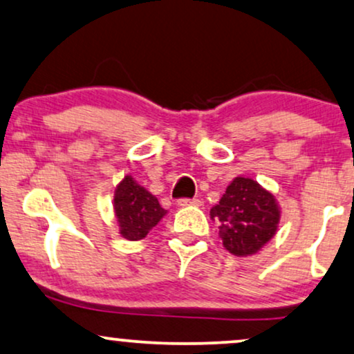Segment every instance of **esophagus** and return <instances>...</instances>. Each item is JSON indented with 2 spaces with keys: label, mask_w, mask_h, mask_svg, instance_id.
<instances>
[{
  "label": "esophagus",
  "mask_w": 354,
  "mask_h": 354,
  "mask_svg": "<svg viewBox=\"0 0 354 354\" xmlns=\"http://www.w3.org/2000/svg\"><path fill=\"white\" fill-rule=\"evenodd\" d=\"M177 203H178V207H198L200 200L198 198H180Z\"/></svg>",
  "instance_id": "34e87169"
}]
</instances>
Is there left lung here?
<instances>
[{"instance_id": "1", "label": "left lung", "mask_w": 354, "mask_h": 354, "mask_svg": "<svg viewBox=\"0 0 354 354\" xmlns=\"http://www.w3.org/2000/svg\"><path fill=\"white\" fill-rule=\"evenodd\" d=\"M223 246L234 256L254 254L276 234L281 212L272 194L252 178L236 177L210 210Z\"/></svg>"}]
</instances>
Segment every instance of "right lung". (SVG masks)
I'll use <instances>...</instances> for the list:
<instances>
[{"label": "right lung", "mask_w": 354, "mask_h": 354, "mask_svg": "<svg viewBox=\"0 0 354 354\" xmlns=\"http://www.w3.org/2000/svg\"><path fill=\"white\" fill-rule=\"evenodd\" d=\"M115 213L123 238L138 241L146 238L149 230L159 223L167 210L160 207L151 192L138 185L133 177L126 176L116 187Z\"/></svg>", "instance_id": "add662e5"}]
</instances>
